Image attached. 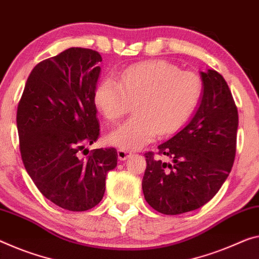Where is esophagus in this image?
<instances>
[{
  "mask_svg": "<svg viewBox=\"0 0 259 259\" xmlns=\"http://www.w3.org/2000/svg\"><path fill=\"white\" fill-rule=\"evenodd\" d=\"M130 155H131V153L128 151H124V150H118L117 151V157H118V159L121 160V161H123V160H125V159H128Z\"/></svg>",
  "mask_w": 259,
  "mask_h": 259,
  "instance_id": "1",
  "label": "esophagus"
}]
</instances>
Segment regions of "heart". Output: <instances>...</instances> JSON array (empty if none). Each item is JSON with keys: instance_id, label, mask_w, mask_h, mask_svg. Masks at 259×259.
<instances>
[{"instance_id": "heart-1", "label": "heart", "mask_w": 259, "mask_h": 259, "mask_svg": "<svg viewBox=\"0 0 259 259\" xmlns=\"http://www.w3.org/2000/svg\"><path fill=\"white\" fill-rule=\"evenodd\" d=\"M203 92L199 76L180 71L166 61H150L123 70L120 81L106 77L97 86L94 102L110 122L124 115L135 104V116L114 129L108 144L137 151L160 135H170L186 123L197 108Z\"/></svg>"}]
</instances>
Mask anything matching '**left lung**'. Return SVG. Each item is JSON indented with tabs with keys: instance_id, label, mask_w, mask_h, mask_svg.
Here are the masks:
<instances>
[{
	"instance_id": "obj_1",
	"label": "left lung",
	"mask_w": 259,
	"mask_h": 259,
	"mask_svg": "<svg viewBox=\"0 0 259 259\" xmlns=\"http://www.w3.org/2000/svg\"><path fill=\"white\" fill-rule=\"evenodd\" d=\"M199 105L183 128L158 146L170 162L145 153L142 188L155 211L175 215L194 211L215 196L231 173L239 114L227 83L212 69L200 71Z\"/></svg>"
}]
</instances>
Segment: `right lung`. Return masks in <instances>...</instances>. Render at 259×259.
<instances>
[{"label":"right lung","mask_w":259,"mask_h":259,"mask_svg":"<svg viewBox=\"0 0 259 259\" xmlns=\"http://www.w3.org/2000/svg\"><path fill=\"white\" fill-rule=\"evenodd\" d=\"M100 54L72 47L36 64L17 109L20 155L47 199L64 210L88 211L101 202L117 152L86 145L99 137L94 92ZM89 153V152H88Z\"/></svg>","instance_id":"1"}]
</instances>
